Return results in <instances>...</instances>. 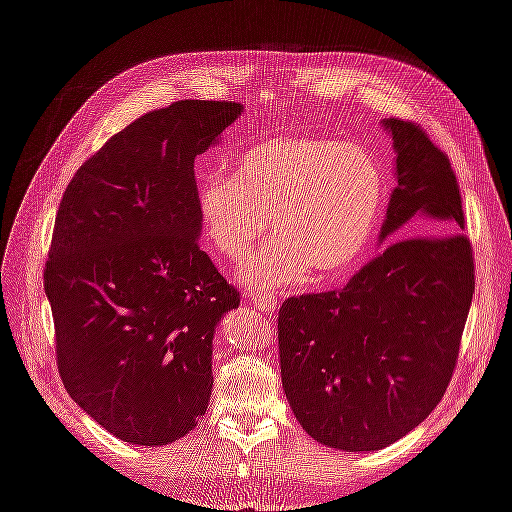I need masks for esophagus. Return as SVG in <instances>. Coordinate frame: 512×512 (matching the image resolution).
<instances>
[{
	"label": "esophagus",
	"instance_id": "esophagus-1",
	"mask_svg": "<svg viewBox=\"0 0 512 512\" xmlns=\"http://www.w3.org/2000/svg\"><path fill=\"white\" fill-rule=\"evenodd\" d=\"M247 299H250L262 314L273 316L277 309H280V301H277L275 294H247Z\"/></svg>",
	"mask_w": 512,
	"mask_h": 512
}]
</instances>
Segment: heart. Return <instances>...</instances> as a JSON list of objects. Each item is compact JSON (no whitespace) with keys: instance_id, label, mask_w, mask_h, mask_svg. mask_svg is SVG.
<instances>
[{"instance_id":"1","label":"heart","mask_w":512,"mask_h":512,"mask_svg":"<svg viewBox=\"0 0 512 512\" xmlns=\"http://www.w3.org/2000/svg\"><path fill=\"white\" fill-rule=\"evenodd\" d=\"M384 194V168L369 149L337 138L280 136L243 151L232 177H207L198 215L228 262L254 250L271 218L277 241L241 280L275 290L352 269L374 237Z\"/></svg>"}]
</instances>
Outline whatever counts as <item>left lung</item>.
Instances as JSON below:
<instances>
[{"mask_svg": "<svg viewBox=\"0 0 512 512\" xmlns=\"http://www.w3.org/2000/svg\"><path fill=\"white\" fill-rule=\"evenodd\" d=\"M397 151L382 239L412 218L448 235L391 241L344 288L277 316L282 384L301 427L339 451H380L444 397L474 294L472 243L446 153L418 123L386 119Z\"/></svg>", "mask_w": 512, "mask_h": 512, "instance_id": "left-lung-1", "label": "left lung"}]
</instances>
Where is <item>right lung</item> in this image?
<instances>
[{"instance_id":"obj_1","label":"right lung","mask_w":512,"mask_h":512,"mask_svg":"<svg viewBox=\"0 0 512 512\" xmlns=\"http://www.w3.org/2000/svg\"><path fill=\"white\" fill-rule=\"evenodd\" d=\"M239 115L226 100L149 111L81 164L59 203L44 267L57 369L123 442L170 444L207 412L215 324L241 299L198 245L194 158Z\"/></svg>"}]
</instances>
